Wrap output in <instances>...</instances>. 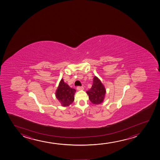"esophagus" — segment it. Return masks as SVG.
<instances>
[{"mask_svg": "<svg viewBox=\"0 0 160 160\" xmlns=\"http://www.w3.org/2000/svg\"><path fill=\"white\" fill-rule=\"evenodd\" d=\"M77 90H79V91H80V90H83V87H82V86H78L77 87Z\"/></svg>", "mask_w": 160, "mask_h": 160, "instance_id": "esophagus-1", "label": "esophagus"}]
</instances>
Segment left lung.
Wrapping results in <instances>:
<instances>
[{"instance_id":"8db88e82","label":"left lung","mask_w":160,"mask_h":160,"mask_svg":"<svg viewBox=\"0 0 160 160\" xmlns=\"http://www.w3.org/2000/svg\"><path fill=\"white\" fill-rule=\"evenodd\" d=\"M86 93L88 95L90 101L93 104H100L103 103L106 90L101 80L97 77H94L92 88Z\"/></svg>"}]
</instances>
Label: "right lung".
Masks as SVG:
<instances>
[{
	"label": "right lung",
	"mask_w": 160,
	"mask_h": 160,
	"mask_svg": "<svg viewBox=\"0 0 160 160\" xmlns=\"http://www.w3.org/2000/svg\"><path fill=\"white\" fill-rule=\"evenodd\" d=\"M76 90L70 88L67 83L61 79L56 92V97L63 107H68L74 100V94Z\"/></svg>",
	"instance_id": "obj_1"
}]
</instances>
